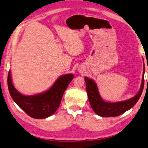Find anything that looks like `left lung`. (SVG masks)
Here are the masks:
<instances>
[{"label":"left lung","instance_id":"left-lung-1","mask_svg":"<svg viewBox=\"0 0 148 148\" xmlns=\"http://www.w3.org/2000/svg\"><path fill=\"white\" fill-rule=\"evenodd\" d=\"M144 72L145 70H143V74H144ZM84 79L86 82V92H87L90 105L95 113L102 117L118 116L131 109L135 105L140 98L143 92V86H144V79H143V76L141 88L135 97L127 101L111 103V102L104 101L101 99L98 91L97 86L93 80L86 77L84 78Z\"/></svg>","mask_w":148,"mask_h":148}]
</instances>
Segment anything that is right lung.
Returning <instances> with one entry per match:
<instances>
[{
	"mask_svg": "<svg viewBox=\"0 0 148 148\" xmlns=\"http://www.w3.org/2000/svg\"><path fill=\"white\" fill-rule=\"evenodd\" d=\"M74 75L72 74L62 76L50 89L40 95L25 96L15 89L11 80V72L8 73L7 84L9 93L19 107L27 115L34 119H45L53 114L58 110L63 95Z\"/></svg>",
	"mask_w": 148,
	"mask_h": 148,
	"instance_id": "1",
	"label": "right lung"
}]
</instances>
